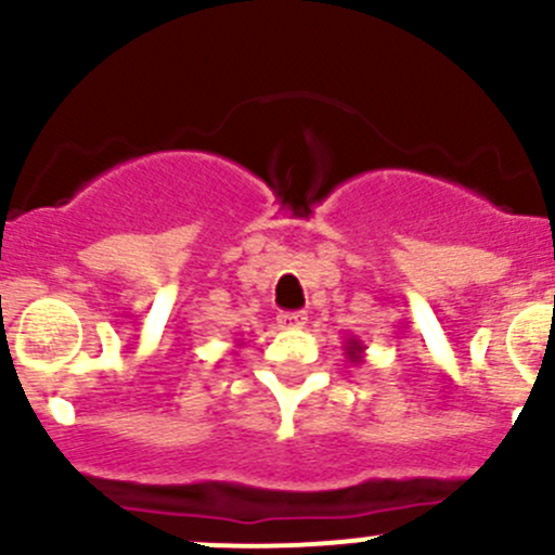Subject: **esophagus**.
I'll return each instance as SVG.
<instances>
[{"label": "esophagus", "instance_id": "esophagus-1", "mask_svg": "<svg viewBox=\"0 0 555 555\" xmlns=\"http://www.w3.org/2000/svg\"><path fill=\"white\" fill-rule=\"evenodd\" d=\"M276 322L282 330H300V327H306L309 317H306L304 311H282L276 317Z\"/></svg>", "mask_w": 555, "mask_h": 555}]
</instances>
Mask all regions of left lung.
<instances>
[{
	"label": "left lung",
	"instance_id": "8db88e82",
	"mask_svg": "<svg viewBox=\"0 0 555 555\" xmlns=\"http://www.w3.org/2000/svg\"><path fill=\"white\" fill-rule=\"evenodd\" d=\"M344 351H346V360H349L351 365H362V362H365L367 346H365V340H360L357 335H351V338H346Z\"/></svg>",
	"mask_w": 555,
	"mask_h": 555
}]
</instances>
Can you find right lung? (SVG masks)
<instances>
[{"instance_id": "1", "label": "right lung", "mask_w": 555, "mask_h": 555, "mask_svg": "<svg viewBox=\"0 0 555 555\" xmlns=\"http://www.w3.org/2000/svg\"><path fill=\"white\" fill-rule=\"evenodd\" d=\"M236 346H242V344H236Z\"/></svg>"}]
</instances>
